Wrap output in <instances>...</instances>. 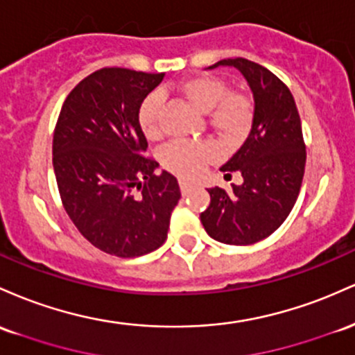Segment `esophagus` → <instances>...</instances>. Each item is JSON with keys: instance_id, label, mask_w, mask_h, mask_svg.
<instances>
[{"instance_id": "esophagus-1", "label": "esophagus", "mask_w": 355, "mask_h": 355, "mask_svg": "<svg viewBox=\"0 0 355 355\" xmlns=\"http://www.w3.org/2000/svg\"><path fill=\"white\" fill-rule=\"evenodd\" d=\"M179 188H181V193H182V194H188L189 191L194 188V186L191 184V182L184 181V179H181V181H179Z\"/></svg>"}]
</instances>
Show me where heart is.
<instances>
[{
  "label": "heart",
  "mask_w": 355,
  "mask_h": 355,
  "mask_svg": "<svg viewBox=\"0 0 355 355\" xmlns=\"http://www.w3.org/2000/svg\"><path fill=\"white\" fill-rule=\"evenodd\" d=\"M181 92L202 112H208L209 124L223 141L238 142L250 132L253 122V102L246 94L230 90L228 83L218 77H196L184 82ZM161 97L150 94L139 107V125L147 139L161 135L159 124ZM218 156L211 141H174L162 147L161 162L171 173L184 179H194L206 164Z\"/></svg>",
  "instance_id": "heart-1"
}]
</instances>
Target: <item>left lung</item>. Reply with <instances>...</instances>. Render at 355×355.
Wrapping results in <instances>:
<instances>
[{"mask_svg": "<svg viewBox=\"0 0 355 355\" xmlns=\"http://www.w3.org/2000/svg\"><path fill=\"white\" fill-rule=\"evenodd\" d=\"M230 65L248 82L254 98L252 130L221 167L238 171L241 186L208 189L211 202L201 223L211 238L226 245H253L280 228L295 205L305 171V142L292 92L277 75L246 58H226L208 69Z\"/></svg>", "mask_w": 355, "mask_h": 355, "instance_id": "8db88e82", "label": "left lung"}]
</instances>
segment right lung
<instances>
[{
  "instance_id": "right-lung-1",
  "label": "right lung",
  "mask_w": 355,
  "mask_h": 355,
  "mask_svg": "<svg viewBox=\"0 0 355 355\" xmlns=\"http://www.w3.org/2000/svg\"><path fill=\"white\" fill-rule=\"evenodd\" d=\"M164 73L101 69L70 92L53 132L62 205L82 236L121 258L142 257L167 238L181 199L178 179L144 156L139 107Z\"/></svg>"
}]
</instances>
